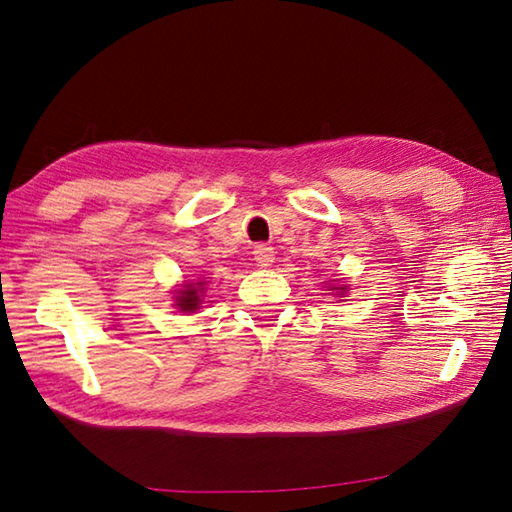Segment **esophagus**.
I'll return each instance as SVG.
<instances>
[{
    "instance_id": "34e87169",
    "label": "esophagus",
    "mask_w": 512,
    "mask_h": 512,
    "mask_svg": "<svg viewBox=\"0 0 512 512\" xmlns=\"http://www.w3.org/2000/svg\"><path fill=\"white\" fill-rule=\"evenodd\" d=\"M253 255H255L257 266H262V268H268V266H271V264L275 262V250H273L271 246H266V244L255 246Z\"/></svg>"
}]
</instances>
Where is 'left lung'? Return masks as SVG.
Masks as SVG:
<instances>
[{
  "mask_svg": "<svg viewBox=\"0 0 512 512\" xmlns=\"http://www.w3.org/2000/svg\"><path fill=\"white\" fill-rule=\"evenodd\" d=\"M333 288H340V291H345V288H347V286H331V291H333Z\"/></svg>",
  "mask_w": 512,
  "mask_h": 512,
  "instance_id": "1",
  "label": "left lung"
}]
</instances>
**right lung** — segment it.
<instances>
[{
	"label": "right lung",
	"instance_id": "right-lung-1",
	"mask_svg": "<svg viewBox=\"0 0 512 512\" xmlns=\"http://www.w3.org/2000/svg\"><path fill=\"white\" fill-rule=\"evenodd\" d=\"M201 293H203V282H185L183 288L179 293H176V309L179 311H185V313H192L199 309L201 304Z\"/></svg>",
	"mask_w": 512,
	"mask_h": 512
}]
</instances>
